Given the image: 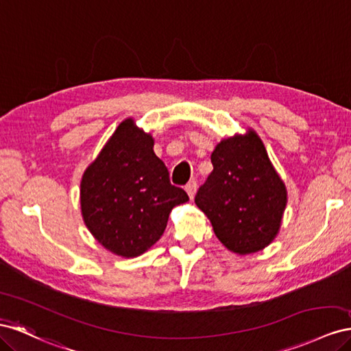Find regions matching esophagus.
I'll return each instance as SVG.
<instances>
[{"instance_id": "34e87169", "label": "esophagus", "mask_w": 351, "mask_h": 351, "mask_svg": "<svg viewBox=\"0 0 351 351\" xmlns=\"http://www.w3.org/2000/svg\"><path fill=\"white\" fill-rule=\"evenodd\" d=\"M196 187H197V183H196V180H192V182H189L187 184H186V192H187V195H189V197H193L195 196V193H196Z\"/></svg>"}]
</instances>
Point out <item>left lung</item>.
<instances>
[{
    "mask_svg": "<svg viewBox=\"0 0 351 351\" xmlns=\"http://www.w3.org/2000/svg\"><path fill=\"white\" fill-rule=\"evenodd\" d=\"M211 162L214 169L199 187L196 205L230 251L263 250L278 234L287 205L285 184L263 141L254 131L223 140L214 149Z\"/></svg>",
    "mask_w": 351,
    "mask_h": 351,
    "instance_id": "obj_1",
    "label": "left lung"
}]
</instances>
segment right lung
Wrapping results in <instances>:
<instances>
[{
  "label": "right lung",
  "instance_id": "right-lung-1",
  "mask_svg": "<svg viewBox=\"0 0 351 351\" xmlns=\"http://www.w3.org/2000/svg\"><path fill=\"white\" fill-rule=\"evenodd\" d=\"M189 201L169 182L154 152V138L127 119L113 132L81 182V210L88 230L106 250L137 257L162 236L169 213Z\"/></svg>",
  "mask_w": 351,
  "mask_h": 351
}]
</instances>
